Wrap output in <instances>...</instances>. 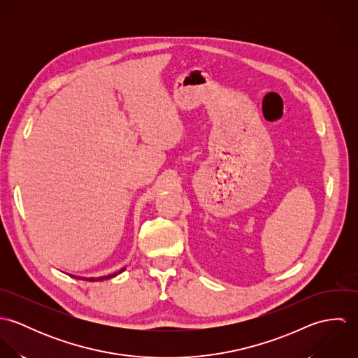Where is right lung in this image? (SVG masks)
I'll return each instance as SVG.
<instances>
[{"instance_id": "obj_1", "label": "right lung", "mask_w": 358, "mask_h": 358, "mask_svg": "<svg viewBox=\"0 0 358 358\" xmlns=\"http://www.w3.org/2000/svg\"><path fill=\"white\" fill-rule=\"evenodd\" d=\"M127 267H122L121 270H118V271H115V273H113V274H108V275H103V277H81V275H74V274H69L70 277H73V278H77V280H87V281H103V280H108V278H113V277H115V275H118V274H121L124 270H125Z\"/></svg>"}]
</instances>
